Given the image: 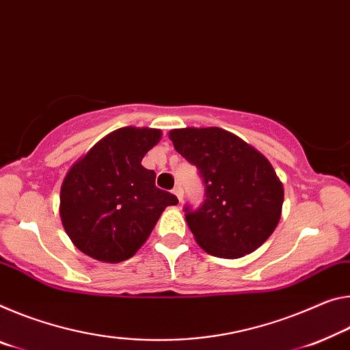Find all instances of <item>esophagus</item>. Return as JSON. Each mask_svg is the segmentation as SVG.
<instances>
[{"instance_id": "obj_1", "label": "esophagus", "mask_w": 350, "mask_h": 350, "mask_svg": "<svg viewBox=\"0 0 350 350\" xmlns=\"http://www.w3.org/2000/svg\"><path fill=\"white\" fill-rule=\"evenodd\" d=\"M173 193L176 195V198L179 199V202H182V199H184V190H182V187L180 185H176Z\"/></svg>"}]
</instances>
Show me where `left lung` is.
<instances>
[{
  "mask_svg": "<svg viewBox=\"0 0 350 350\" xmlns=\"http://www.w3.org/2000/svg\"><path fill=\"white\" fill-rule=\"evenodd\" d=\"M168 137L205 184L201 207L185 208L198 245L219 258L245 257L262 246L284 205V185L269 160L221 127L173 129Z\"/></svg>",
  "mask_w": 350,
  "mask_h": 350,
  "instance_id": "8db88e82",
  "label": "left lung"
}]
</instances>
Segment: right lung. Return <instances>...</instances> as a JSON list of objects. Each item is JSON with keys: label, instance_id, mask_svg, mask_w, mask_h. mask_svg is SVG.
Here are the masks:
<instances>
[{"label": "right lung", "instance_id": "add662e5", "mask_svg": "<svg viewBox=\"0 0 350 350\" xmlns=\"http://www.w3.org/2000/svg\"><path fill=\"white\" fill-rule=\"evenodd\" d=\"M160 138V129L121 127L68 170L59 213L81 252L104 263L124 262L145 245L163 210L179 202L155 187V173L142 165Z\"/></svg>", "mask_w": 350, "mask_h": 350}]
</instances>
